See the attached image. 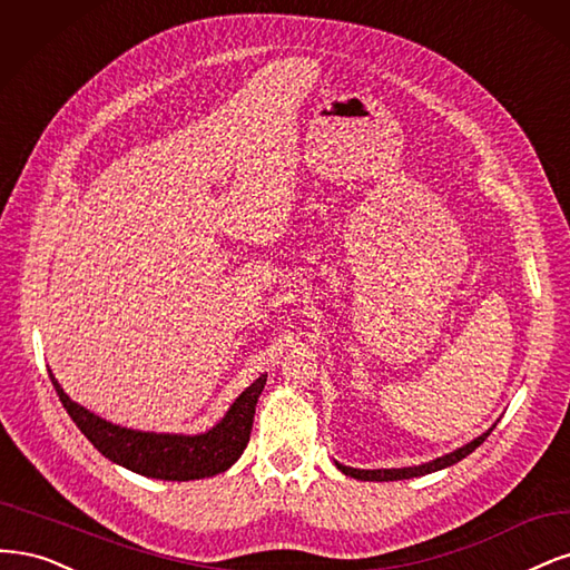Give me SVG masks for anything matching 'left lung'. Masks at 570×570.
<instances>
[{
    "mask_svg": "<svg viewBox=\"0 0 570 570\" xmlns=\"http://www.w3.org/2000/svg\"><path fill=\"white\" fill-rule=\"evenodd\" d=\"M494 426H498V424H492L483 435L473 438L471 443L452 450L450 454L435 456V459H431V462L419 464V466H402V469H353V466H343V464H338V462H334V464L338 466V471H343L345 475H351V479H357V481H376V483H381V481H407V479H416V475H426V473H433V471H440V469H448V466H452V464H456V462H462L464 456H469L475 448H479V445L483 443V440L492 433Z\"/></svg>",
    "mask_w": 570,
    "mask_h": 570,
    "instance_id": "1",
    "label": "left lung"
}]
</instances>
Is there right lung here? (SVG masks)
<instances>
[{"label":"right lung","mask_w":570,"mask_h":570,"mask_svg":"<svg viewBox=\"0 0 570 570\" xmlns=\"http://www.w3.org/2000/svg\"><path fill=\"white\" fill-rule=\"evenodd\" d=\"M49 379L66 412L91 445L106 459H111L114 464L158 481H198L227 471L248 445L255 405H258V397L267 383V374L255 379L232 402L227 414L213 429L206 433L185 435L135 431L111 424V421L97 416L95 412L78 405L76 400H70L63 393L61 383L53 379L51 370Z\"/></svg>","instance_id":"add662e5"}]
</instances>
